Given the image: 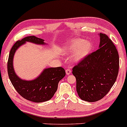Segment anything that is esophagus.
I'll return each mask as SVG.
<instances>
[{
  "mask_svg": "<svg viewBox=\"0 0 127 127\" xmlns=\"http://www.w3.org/2000/svg\"><path fill=\"white\" fill-rule=\"evenodd\" d=\"M71 72H72V70H71L70 69V68H68V69L65 70V73H66V75H70V74L71 73Z\"/></svg>",
  "mask_w": 127,
  "mask_h": 127,
  "instance_id": "1",
  "label": "esophagus"
}]
</instances>
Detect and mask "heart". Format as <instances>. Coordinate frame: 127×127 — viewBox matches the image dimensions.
Listing matches in <instances>:
<instances>
[{
  "mask_svg": "<svg viewBox=\"0 0 127 127\" xmlns=\"http://www.w3.org/2000/svg\"><path fill=\"white\" fill-rule=\"evenodd\" d=\"M93 49V44L91 42L87 41L82 39H77L72 40L64 48V52L66 54L73 53L72 61L78 63L82 60Z\"/></svg>",
  "mask_w": 127,
  "mask_h": 127,
  "instance_id": "b5f03b06",
  "label": "heart"
}]
</instances>
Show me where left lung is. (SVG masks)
<instances>
[{
  "mask_svg": "<svg viewBox=\"0 0 127 127\" xmlns=\"http://www.w3.org/2000/svg\"><path fill=\"white\" fill-rule=\"evenodd\" d=\"M99 36L98 49L72 69L79 97L88 102L98 101L109 93L119 71V55L115 45L106 34L100 33Z\"/></svg>",
  "mask_w": 127,
  "mask_h": 127,
  "instance_id": "left-lung-1",
  "label": "left lung"
}]
</instances>
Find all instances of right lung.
I'll list each match as a JSON object with an SVG mask.
<instances>
[{
  "mask_svg": "<svg viewBox=\"0 0 127 127\" xmlns=\"http://www.w3.org/2000/svg\"><path fill=\"white\" fill-rule=\"evenodd\" d=\"M26 42L37 45H46L44 40L34 36H27L14 43L10 51L8 62L9 78L20 95L23 98L35 103H41L52 98L57 90L59 81L65 75L62 67L45 68L37 78L32 81L22 79L14 71L13 60L16 51Z\"/></svg>",
  "mask_w": 127,
  "mask_h": 127,
  "instance_id": "obj_1",
  "label": "right lung"
}]
</instances>
